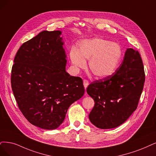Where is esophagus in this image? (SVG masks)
I'll return each mask as SVG.
<instances>
[{"mask_svg":"<svg viewBox=\"0 0 156 156\" xmlns=\"http://www.w3.org/2000/svg\"><path fill=\"white\" fill-rule=\"evenodd\" d=\"M89 85V82L87 80H83V85H84V87L86 89L87 87V86Z\"/></svg>","mask_w":156,"mask_h":156,"instance_id":"34e87169","label":"esophagus"}]
</instances>
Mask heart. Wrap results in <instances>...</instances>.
<instances>
[{"mask_svg":"<svg viewBox=\"0 0 156 156\" xmlns=\"http://www.w3.org/2000/svg\"><path fill=\"white\" fill-rule=\"evenodd\" d=\"M122 56L120 45L101 38L84 40L78 45V51L72 48L70 58L73 64L78 69L86 67L85 60L89 61V69L98 78L111 76L118 67Z\"/></svg>","mask_w":156,"mask_h":156,"instance_id":"obj_1","label":"heart"}]
</instances>
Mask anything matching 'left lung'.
Listing matches in <instances>:
<instances>
[{
    "label": "left lung",
    "instance_id": "left-lung-1",
    "mask_svg": "<svg viewBox=\"0 0 156 156\" xmlns=\"http://www.w3.org/2000/svg\"><path fill=\"white\" fill-rule=\"evenodd\" d=\"M145 80L140 53L128 48L116 72L87 87V94L95 102L89 116L90 122L101 129L115 128L123 123L136 110Z\"/></svg>",
    "mask_w": 156,
    "mask_h": 156
}]
</instances>
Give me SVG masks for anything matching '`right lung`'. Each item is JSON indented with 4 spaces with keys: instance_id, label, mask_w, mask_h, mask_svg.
Masks as SVG:
<instances>
[{
    "instance_id": "add662e5",
    "label": "right lung",
    "mask_w": 156,
    "mask_h": 156,
    "mask_svg": "<svg viewBox=\"0 0 156 156\" xmlns=\"http://www.w3.org/2000/svg\"><path fill=\"white\" fill-rule=\"evenodd\" d=\"M60 31H43L23 44L11 69V83L18 107L32 125L53 130L68 108L84 94L82 79L66 71Z\"/></svg>"
}]
</instances>
